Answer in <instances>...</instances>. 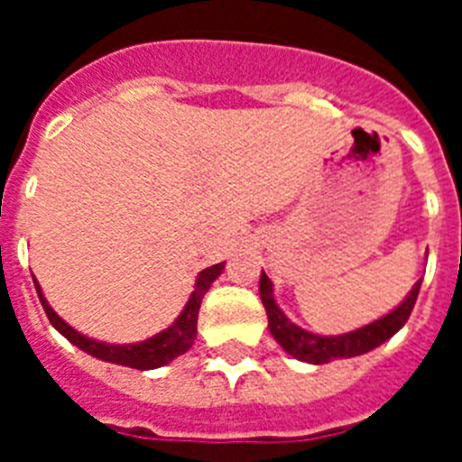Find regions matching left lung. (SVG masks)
Instances as JSON below:
<instances>
[{
	"label": "left lung",
	"instance_id": "left-lung-1",
	"mask_svg": "<svg viewBox=\"0 0 462 462\" xmlns=\"http://www.w3.org/2000/svg\"><path fill=\"white\" fill-rule=\"evenodd\" d=\"M421 282L423 280L416 282L411 291L405 296V300L398 308L391 310L389 314L374 319L373 324H365L363 328L342 333V336H319V333H312V330H305L293 324L287 314L282 312L280 305L275 303L273 282L268 280V275L263 271H261L259 293L268 314V330H271V336L277 340V345L289 356L298 358V361L321 365V363H330L336 361V358L361 356V354L373 352L379 345L391 340L405 326V321L410 319L416 296H419V289H421Z\"/></svg>",
	"mask_w": 462,
	"mask_h": 462
}]
</instances>
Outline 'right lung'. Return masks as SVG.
I'll use <instances>...</instances> for the list:
<instances>
[{"mask_svg":"<svg viewBox=\"0 0 462 462\" xmlns=\"http://www.w3.org/2000/svg\"><path fill=\"white\" fill-rule=\"evenodd\" d=\"M224 261L222 263H215L210 268H203L199 275H196L194 291H191L189 300L182 308V312L178 314V319L169 326V328L159 330L157 336L148 337V340L134 342V345H110V342L94 340V337L83 336L79 330L69 326L67 321L51 308V303L46 300L43 291H41V284L34 277V287L39 293V300L46 310L48 319L55 326L64 337H67L71 345H76L79 349H83L89 356L99 358L106 363H116V365H125V368H136V370H154L162 368L166 363H171L173 358H178L180 354H185L196 340V319H199V308H201L203 296L208 293L210 284L222 275Z\"/></svg>","mask_w":462,"mask_h":462,"instance_id":"1","label":"right lung"}]
</instances>
